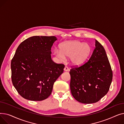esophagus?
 <instances>
[{
  "instance_id": "34e87169",
  "label": "esophagus",
  "mask_w": 124,
  "mask_h": 124,
  "mask_svg": "<svg viewBox=\"0 0 124 124\" xmlns=\"http://www.w3.org/2000/svg\"><path fill=\"white\" fill-rule=\"evenodd\" d=\"M64 70L65 71H68L69 70V68H68V67L65 66V67H64Z\"/></svg>"
}]
</instances>
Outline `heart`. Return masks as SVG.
Instances as JSON below:
<instances>
[{"instance_id":"heart-1","label":"heart","mask_w":124,"mask_h":124,"mask_svg":"<svg viewBox=\"0 0 124 124\" xmlns=\"http://www.w3.org/2000/svg\"><path fill=\"white\" fill-rule=\"evenodd\" d=\"M60 51L56 50L55 55L61 61H64L66 57L70 58L71 64L79 66L85 63L87 60L92 49L90 45L79 41H68L60 45Z\"/></svg>"}]
</instances>
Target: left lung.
Segmentation results:
<instances>
[{"label": "left lung", "instance_id": "8db88e82", "mask_svg": "<svg viewBox=\"0 0 124 124\" xmlns=\"http://www.w3.org/2000/svg\"><path fill=\"white\" fill-rule=\"evenodd\" d=\"M71 93L82 103L99 101L108 92L113 72L106 51L95 40V47L89 60L70 70Z\"/></svg>", "mask_w": 124, "mask_h": 124}]
</instances>
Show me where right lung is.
Instances as JSON below:
<instances>
[{
    "instance_id": "obj_1",
    "label": "right lung",
    "mask_w": 124,
    "mask_h": 124,
    "mask_svg": "<svg viewBox=\"0 0 124 124\" xmlns=\"http://www.w3.org/2000/svg\"><path fill=\"white\" fill-rule=\"evenodd\" d=\"M55 36H33L17 47L11 62V80L18 93L24 99L41 101L52 93L53 84L65 67L51 59Z\"/></svg>"
}]
</instances>
